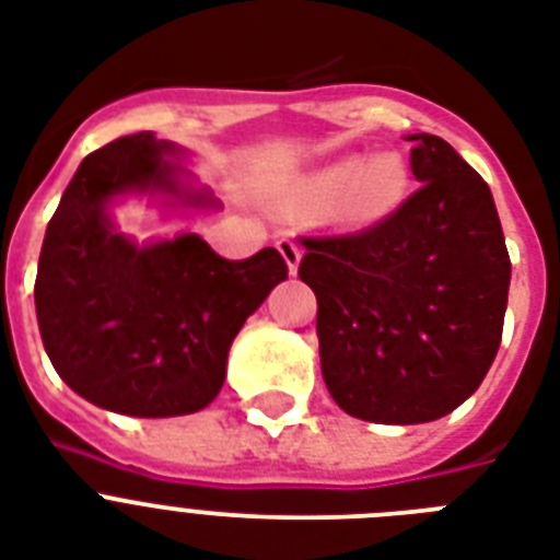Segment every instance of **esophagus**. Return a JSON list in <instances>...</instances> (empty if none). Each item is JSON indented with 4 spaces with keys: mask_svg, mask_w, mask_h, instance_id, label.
I'll use <instances>...</instances> for the list:
<instances>
[{
    "mask_svg": "<svg viewBox=\"0 0 560 560\" xmlns=\"http://www.w3.org/2000/svg\"><path fill=\"white\" fill-rule=\"evenodd\" d=\"M276 246H279L281 258L288 261L290 272H296L299 270V261H302V246H299L296 241H293V237H279V241H276Z\"/></svg>",
    "mask_w": 560,
    "mask_h": 560,
    "instance_id": "1",
    "label": "esophagus"
}]
</instances>
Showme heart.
I'll return each instance as SVG.
<instances>
[{
    "label": "heart",
    "mask_w": 560,
    "mask_h": 560,
    "mask_svg": "<svg viewBox=\"0 0 560 560\" xmlns=\"http://www.w3.org/2000/svg\"><path fill=\"white\" fill-rule=\"evenodd\" d=\"M407 165L392 153H381L363 165L346 160L331 165V168H323L319 174H311L296 186V197L319 206V202H328L342 191L340 200L349 214L377 220L398 209L407 197Z\"/></svg>",
    "instance_id": "1"
}]
</instances>
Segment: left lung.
I'll return each mask as SVG.
<instances>
[{
  "label": "left lung",
  "mask_w": 560,
  "mask_h": 560,
  "mask_svg": "<svg viewBox=\"0 0 560 560\" xmlns=\"http://www.w3.org/2000/svg\"><path fill=\"white\" fill-rule=\"evenodd\" d=\"M421 186L372 226L305 235L325 386L374 424H424L468 400L503 340L512 261L486 179L430 133Z\"/></svg>",
  "instance_id": "obj_1"
}]
</instances>
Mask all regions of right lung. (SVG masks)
Returning <instances> with one entry per match:
<instances>
[{
  "instance_id": "obj_1",
  "label": "right lung",
  "mask_w": 560,
  "mask_h": 560,
  "mask_svg": "<svg viewBox=\"0 0 560 560\" xmlns=\"http://www.w3.org/2000/svg\"><path fill=\"white\" fill-rule=\"evenodd\" d=\"M171 151L153 133L92 151L48 220L34 281L57 374L95 407L139 418L186 416L214 400L235 334L288 279L272 246L229 261L197 235L136 246L113 232L116 194H179L177 171L162 160Z\"/></svg>"
}]
</instances>
